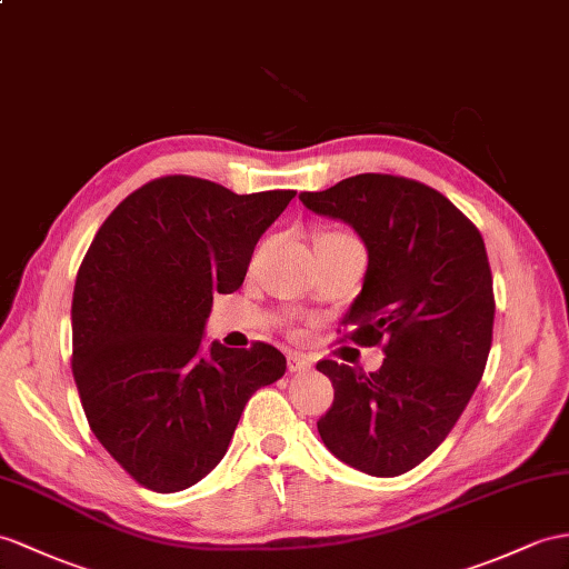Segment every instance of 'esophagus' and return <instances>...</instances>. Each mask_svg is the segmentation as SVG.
I'll use <instances>...</instances> for the list:
<instances>
[{"mask_svg": "<svg viewBox=\"0 0 569 569\" xmlns=\"http://www.w3.org/2000/svg\"><path fill=\"white\" fill-rule=\"evenodd\" d=\"M287 367H289V371H295V373H299V371H307V369H311V359H309L307 355H299V352H295V355H289V359H287Z\"/></svg>", "mask_w": 569, "mask_h": 569, "instance_id": "1", "label": "esophagus"}]
</instances>
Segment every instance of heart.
<instances>
[{"label": "heart", "instance_id": "obj_1", "mask_svg": "<svg viewBox=\"0 0 569 569\" xmlns=\"http://www.w3.org/2000/svg\"><path fill=\"white\" fill-rule=\"evenodd\" d=\"M326 237H345V233H326Z\"/></svg>", "mask_w": 569, "mask_h": 569}]
</instances>
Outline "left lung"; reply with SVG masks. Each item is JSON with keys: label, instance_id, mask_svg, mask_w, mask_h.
I'll return each mask as SVG.
<instances>
[{"label": "left lung", "instance_id": "left-lung-1", "mask_svg": "<svg viewBox=\"0 0 569 569\" xmlns=\"http://www.w3.org/2000/svg\"><path fill=\"white\" fill-rule=\"evenodd\" d=\"M311 212L350 224L369 266L342 323L383 345L379 371L318 362L336 398L318 420L332 456L393 478L422 463L461 418L488 362L495 297L485 241L459 207L425 183L359 173L301 192Z\"/></svg>", "mask_w": 569, "mask_h": 569}]
</instances>
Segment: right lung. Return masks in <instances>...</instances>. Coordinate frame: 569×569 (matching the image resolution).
Instances as JSON below:
<instances>
[{
  "label": "right lung",
  "mask_w": 569,
  "mask_h": 569,
  "mask_svg": "<svg viewBox=\"0 0 569 569\" xmlns=\"http://www.w3.org/2000/svg\"><path fill=\"white\" fill-rule=\"evenodd\" d=\"M295 190L237 196L166 176L124 198L81 260L72 297V371L96 439L154 492L202 480L227 453L260 386L287 369L266 342H212L214 295L243 284L258 239Z\"/></svg>",
  "instance_id": "obj_1"
}]
</instances>
